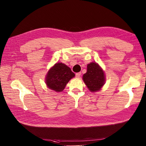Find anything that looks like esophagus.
Instances as JSON below:
<instances>
[{"label":"esophagus","instance_id":"esophagus-1","mask_svg":"<svg viewBox=\"0 0 146 146\" xmlns=\"http://www.w3.org/2000/svg\"><path fill=\"white\" fill-rule=\"evenodd\" d=\"M81 73L80 72H79V73H76V74H75V75H76V77L79 78H80V77L81 76Z\"/></svg>","mask_w":146,"mask_h":146}]
</instances>
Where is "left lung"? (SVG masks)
Returning a JSON list of instances; mask_svg holds the SVG:
<instances>
[{
    "label": "left lung",
    "mask_w": 146,
    "mask_h": 146,
    "mask_svg": "<svg viewBox=\"0 0 146 146\" xmlns=\"http://www.w3.org/2000/svg\"><path fill=\"white\" fill-rule=\"evenodd\" d=\"M82 78L88 89L94 92L100 89L105 81L103 71L95 62L87 65V72Z\"/></svg>",
    "instance_id": "1"
}]
</instances>
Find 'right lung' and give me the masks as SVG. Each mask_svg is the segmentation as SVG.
<instances>
[{
    "label": "right lung",
    "mask_w": 146,
    "mask_h": 146,
    "mask_svg": "<svg viewBox=\"0 0 146 146\" xmlns=\"http://www.w3.org/2000/svg\"><path fill=\"white\" fill-rule=\"evenodd\" d=\"M75 74L64 64L57 63L49 70L46 77V84L56 92L63 90L68 81Z\"/></svg>",
    "instance_id": "add662e5"
}]
</instances>
